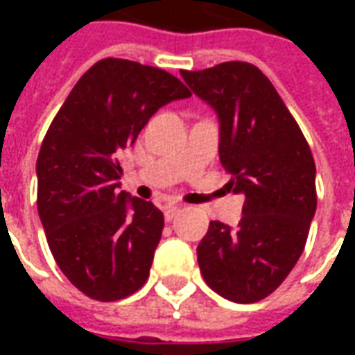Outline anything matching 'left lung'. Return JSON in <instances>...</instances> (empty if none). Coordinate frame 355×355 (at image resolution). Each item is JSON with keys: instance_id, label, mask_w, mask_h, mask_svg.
<instances>
[{"instance_id": "1", "label": "left lung", "mask_w": 355, "mask_h": 355, "mask_svg": "<svg viewBox=\"0 0 355 355\" xmlns=\"http://www.w3.org/2000/svg\"><path fill=\"white\" fill-rule=\"evenodd\" d=\"M177 78L154 66L102 58L83 73L40 148L37 213L62 274L93 300L131 297L148 282L163 213L150 190H121L119 152L177 101Z\"/></svg>"}]
</instances>
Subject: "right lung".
I'll use <instances>...</instances> for the list:
<instances>
[{
    "instance_id": "obj_1",
    "label": "right lung",
    "mask_w": 355,
    "mask_h": 355,
    "mask_svg": "<svg viewBox=\"0 0 355 355\" xmlns=\"http://www.w3.org/2000/svg\"><path fill=\"white\" fill-rule=\"evenodd\" d=\"M224 62L193 72L188 85L220 119V163L228 188L243 196L238 228L213 220L198 245L211 289L238 304L272 295L302 254L318 196L315 163L304 135L282 101L268 102L253 83L257 68ZM254 96L253 103L248 96Z\"/></svg>"
}]
</instances>
